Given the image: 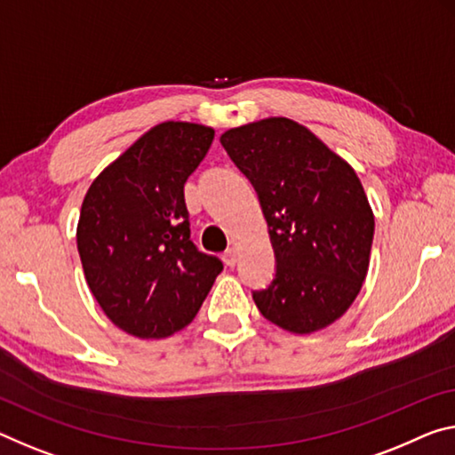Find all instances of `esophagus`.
<instances>
[{"label": "esophagus", "mask_w": 455, "mask_h": 455, "mask_svg": "<svg viewBox=\"0 0 455 455\" xmlns=\"http://www.w3.org/2000/svg\"><path fill=\"white\" fill-rule=\"evenodd\" d=\"M222 261H225L227 267H235L236 265V251L233 247L227 249L225 253H222Z\"/></svg>", "instance_id": "34e87169"}]
</instances>
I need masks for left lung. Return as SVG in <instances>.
<instances>
[{
	"mask_svg": "<svg viewBox=\"0 0 455 455\" xmlns=\"http://www.w3.org/2000/svg\"><path fill=\"white\" fill-rule=\"evenodd\" d=\"M220 143L253 184L275 253L273 281L253 291L259 312L293 334L330 326L369 271L374 216L356 172L285 117L228 129Z\"/></svg>",
	"mask_w": 455,
	"mask_h": 455,
	"instance_id": "8db88e82",
	"label": "left lung"
}]
</instances>
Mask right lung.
I'll use <instances>...</instances> for the list:
<instances>
[{"mask_svg":"<svg viewBox=\"0 0 455 455\" xmlns=\"http://www.w3.org/2000/svg\"><path fill=\"white\" fill-rule=\"evenodd\" d=\"M214 129L165 121L100 172L76 228L86 283L115 326L165 338L198 314L222 261L190 241L184 184Z\"/></svg>","mask_w":455,"mask_h":455,"instance_id":"right-lung-1","label":"right lung"}]
</instances>
